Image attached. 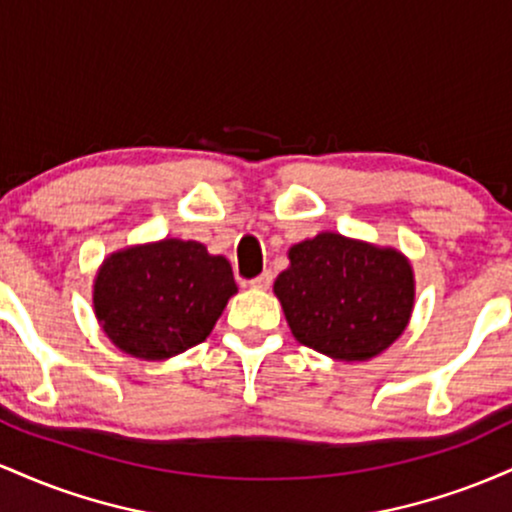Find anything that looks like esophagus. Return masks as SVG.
Returning a JSON list of instances; mask_svg holds the SVG:
<instances>
[{"mask_svg":"<svg viewBox=\"0 0 512 512\" xmlns=\"http://www.w3.org/2000/svg\"><path fill=\"white\" fill-rule=\"evenodd\" d=\"M272 281H274V274L272 272H262L260 276H255V279L250 281V286H252V289L267 291L269 286H272Z\"/></svg>","mask_w":512,"mask_h":512,"instance_id":"esophagus-1","label":"esophagus"}]
</instances>
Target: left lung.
<instances>
[{
	"label": "left lung",
	"instance_id": "1",
	"mask_svg": "<svg viewBox=\"0 0 512 512\" xmlns=\"http://www.w3.org/2000/svg\"><path fill=\"white\" fill-rule=\"evenodd\" d=\"M289 260L274 293L301 344L337 361H366L407 327L414 274L402 252L320 233L293 245Z\"/></svg>",
	"mask_w": 512,
	"mask_h": 512
}]
</instances>
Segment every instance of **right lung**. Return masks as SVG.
Segmentation results:
<instances>
[{"mask_svg":"<svg viewBox=\"0 0 512 512\" xmlns=\"http://www.w3.org/2000/svg\"><path fill=\"white\" fill-rule=\"evenodd\" d=\"M236 291L226 257L166 238L110 255L96 276L93 308L125 354L161 361L202 344Z\"/></svg>","mask_w":512,"mask_h":512,"instance_id":"add662e5","label":"right lung"}]
</instances>
